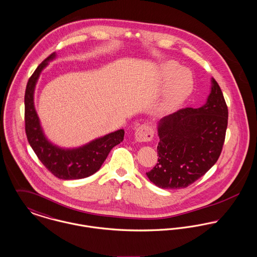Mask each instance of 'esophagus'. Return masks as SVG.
Listing matches in <instances>:
<instances>
[{
	"mask_svg": "<svg viewBox=\"0 0 257 257\" xmlns=\"http://www.w3.org/2000/svg\"><path fill=\"white\" fill-rule=\"evenodd\" d=\"M155 131L150 125H143L136 129L135 132V140L139 143L151 142L154 138Z\"/></svg>",
	"mask_w": 257,
	"mask_h": 257,
	"instance_id": "esophagus-1",
	"label": "esophagus"
}]
</instances>
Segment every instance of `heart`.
I'll list each match as a JSON object with an SVG mask.
<instances>
[{
    "label": "heart",
    "instance_id": "heart-1",
    "mask_svg": "<svg viewBox=\"0 0 257 257\" xmlns=\"http://www.w3.org/2000/svg\"><path fill=\"white\" fill-rule=\"evenodd\" d=\"M159 75L166 81L164 94L157 105V111L163 113L170 111L189 97L193 90V77L186 68H178L174 61L162 62L159 67Z\"/></svg>",
    "mask_w": 257,
    "mask_h": 257
}]
</instances>
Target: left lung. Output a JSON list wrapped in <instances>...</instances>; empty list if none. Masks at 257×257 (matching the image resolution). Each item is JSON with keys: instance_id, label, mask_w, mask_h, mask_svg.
<instances>
[{"instance_id": "8db88e82", "label": "left lung", "mask_w": 257, "mask_h": 257, "mask_svg": "<svg viewBox=\"0 0 257 257\" xmlns=\"http://www.w3.org/2000/svg\"><path fill=\"white\" fill-rule=\"evenodd\" d=\"M206 102L186 107L158 122V162L147 176L162 189H183L218 160L228 125V107L214 78Z\"/></svg>"}]
</instances>
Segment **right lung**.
<instances>
[{
  "instance_id": "obj_1",
  "label": "right lung",
  "mask_w": 257,
  "mask_h": 257,
  "mask_svg": "<svg viewBox=\"0 0 257 257\" xmlns=\"http://www.w3.org/2000/svg\"><path fill=\"white\" fill-rule=\"evenodd\" d=\"M55 58L56 53H53L40 63L27 82L24 96L26 136L40 161L56 177L62 180L89 177L99 170L111 149L123 141L124 130L109 133L76 149H61L48 141L35 110L34 90L41 71Z\"/></svg>"
}]
</instances>
